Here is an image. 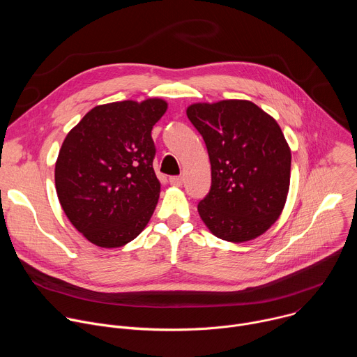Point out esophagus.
Masks as SVG:
<instances>
[{
  "label": "esophagus",
  "instance_id": "1",
  "mask_svg": "<svg viewBox=\"0 0 357 357\" xmlns=\"http://www.w3.org/2000/svg\"><path fill=\"white\" fill-rule=\"evenodd\" d=\"M169 183L174 185V186H182L183 179H182L181 176H171V178H169Z\"/></svg>",
  "mask_w": 357,
  "mask_h": 357
}]
</instances>
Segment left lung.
I'll list each match as a JSON object with an SVG mask.
<instances>
[{
	"label": "left lung",
	"mask_w": 357,
	"mask_h": 357,
	"mask_svg": "<svg viewBox=\"0 0 357 357\" xmlns=\"http://www.w3.org/2000/svg\"><path fill=\"white\" fill-rule=\"evenodd\" d=\"M186 116L206 144L212 186L199 202L203 223L219 238L244 243L281 216L291 178V149L278 123L248 100L193 103Z\"/></svg>",
	"instance_id": "1"
}]
</instances>
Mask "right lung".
Here are the masks:
<instances>
[{
    "mask_svg": "<svg viewBox=\"0 0 357 357\" xmlns=\"http://www.w3.org/2000/svg\"><path fill=\"white\" fill-rule=\"evenodd\" d=\"M167 109L158 97L100 105L68 132L55 165L56 193L90 243L121 247L148 225L161 192L151 131Z\"/></svg>",
    "mask_w": 357,
    "mask_h": 357,
    "instance_id": "1",
    "label": "right lung"
}]
</instances>
